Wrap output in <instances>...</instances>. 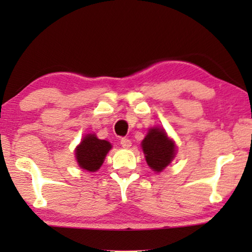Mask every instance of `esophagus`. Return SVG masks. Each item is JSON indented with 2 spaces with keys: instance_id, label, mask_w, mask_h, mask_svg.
<instances>
[{
  "instance_id": "obj_1",
  "label": "esophagus",
  "mask_w": 252,
  "mask_h": 252,
  "mask_svg": "<svg viewBox=\"0 0 252 252\" xmlns=\"http://www.w3.org/2000/svg\"><path fill=\"white\" fill-rule=\"evenodd\" d=\"M120 144H122L123 148H129L132 146V142H130L129 139H126V137H123L122 140H120Z\"/></svg>"
}]
</instances>
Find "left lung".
<instances>
[{
    "label": "left lung",
    "mask_w": 252,
    "mask_h": 252,
    "mask_svg": "<svg viewBox=\"0 0 252 252\" xmlns=\"http://www.w3.org/2000/svg\"><path fill=\"white\" fill-rule=\"evenodd\" d=\"M147 164L155 172H161L173 160L177 147L166 132L159 127H153L141 143Z\"/></svg>",
    "instance_id": "left-lung-1"
}]
</instances>
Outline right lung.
<instances>
[{"mask_svg":"<svg viewBox=\"0 0 252 252\" xmlns=\"http://www.w3.org/2000/svg\"><path fill=\"white\" fill-rule=\"evenodd\" d=\"M112 146L105 140H99L96 134H87L75 148V158L82 170L96 172L102 166L106 154Z\"/></svg>","mask_w":252,"mask_h":252,"instance_id":"add662e5","label":"right lung"}]
</instances>
